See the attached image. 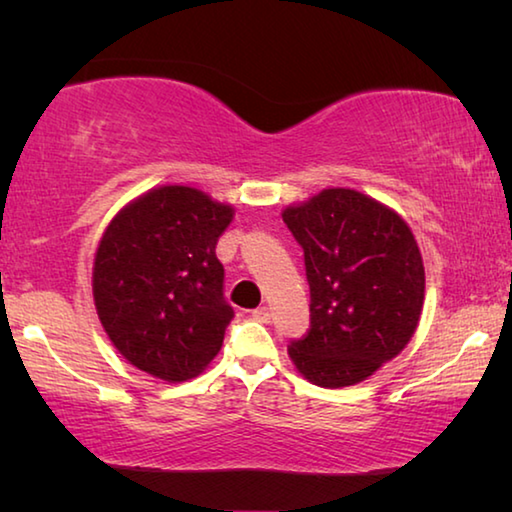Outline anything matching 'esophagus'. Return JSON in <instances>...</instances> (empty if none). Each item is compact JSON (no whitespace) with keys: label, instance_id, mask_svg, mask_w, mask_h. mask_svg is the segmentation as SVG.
I'll use <instances>...</instances> for the list:
<instances>
[{"label":"esophagus","instance_id":"obj_1","mask_svg":"<svg viewBox=\"0 0 512 512\" xmlns=\"http://www.w3.org/2000/svg\"><path fill=\"white\" fill-rule=\"evenodd\" d=\"M253 318L259 320V323H268L271 320V311H268V307H257L253 309Z\"/></svg>","mask_w":512,"mask_h":512}]
</instances>
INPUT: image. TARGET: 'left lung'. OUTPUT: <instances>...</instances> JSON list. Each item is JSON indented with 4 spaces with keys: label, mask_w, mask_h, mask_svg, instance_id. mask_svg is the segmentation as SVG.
I'll list each match as a JSON object with an SVG mask.
<instances>
[{
    "label": "left lung",
    "mask_w": 512,
    "mask_h": 512,
    "mask_svg": "<svg viewBox=\"0 0 512 512\" xmlns=\"http://www.w3.org/2000/svg\"><path fill=\"white\" fill-rule=\"evenodd\" d=\"M282 219L305 250L311 325L289 357L307 381L354 386L395 359L424 305V264L400 214L350 187L287 205Z\"/></svg>",
    "instance_id": "8db88e82"
}]
</instances>
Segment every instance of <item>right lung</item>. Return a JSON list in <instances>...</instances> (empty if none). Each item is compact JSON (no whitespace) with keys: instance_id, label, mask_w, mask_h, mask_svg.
<instances>
[{"instance_id":"add662e5","label":"right lung","mask_w":512,"mask_h":512,"mask_svg":"<svg viewBox=\"0 0 512 512\" xmlns=\"http://www.w3.org/2000/svg\"><path fill=\"white\" fill-rule=\"evenodd\" d=\"M235 207L196 187L160 185L115 214L92 266L97 316L121 357L171 381L201 375L235 311L216 241Z\"/></svg>"}]
</instances>
